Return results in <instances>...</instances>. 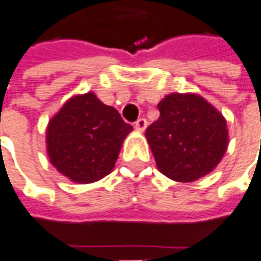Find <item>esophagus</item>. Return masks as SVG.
I'll use <instances>...</instances> for the list:
<instances>
[{
    "label": "esophagus",
    "mask_w": 261,
    "mask_h": 261,
    "mask_svg": "<svg viewBox=\"0 0 261 261\" xmlns=\"http://www.w3.org/2000/svg\"><path fill=\"white\" fill-rule=\"evenodd\" d=\"M145 127H147V120L145 118H138L137 121L134 123V128L140 133H143L145 130Z\"/></svg>",
    "instance_id": "1"
}]
</instances>
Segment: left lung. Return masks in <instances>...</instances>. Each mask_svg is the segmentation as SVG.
Instances as JSON below:
<instances>
[{
  "label": "left lung",
  "mask_w": 261,
  "mask_h": 261,
  "mask_svg": "<svg viewBox=\"0 0 261 261\" xmlns=\"http://www.w3.org/2000/svg\"><path fill=\"white\" fill-rule=\"evenodd\" d=\"M157 107L160 117L145 137L159 170L180 182L212 173L227 150L224 117L197 94H168Z\"/></svg>",
  "instance_id": "obj_1"
}]
</instances>
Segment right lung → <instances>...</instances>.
Returning a JSON list of instances; mask_svg holds the SVG:
<instances>
[{
    "label": "right lung",
    "instance_id": "add662e5",
    "mask_svg": "<svg viewBox=\"0 0 261 261\" xmlns=\"http://www.w3.org/2000/svg\"><path fill=\"white\" fill-rule=\"evenodd\" d=\"M131 130L116 108L102 104L94 93L74 95L49 120L47 154L71 181H98L114 168Z\"/></svg>",
    "mask_w": 261,
    "mask_h": 261
}]
</instances>
